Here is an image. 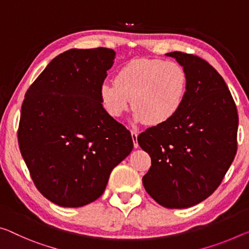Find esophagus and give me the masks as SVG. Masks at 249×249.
Instances as JSON below:
<instances>
[{"mask_svg":"<svg viewBox=\"0 0 249 249\" xmlns=\"http://www.w3.org/2000/svg\"><path fill=\"white\" fill-rule=\"evenodd\" d=\"M131 134H132V139L134 142V147L137 148L139 147V143H137V136H139V133H137L136 131H131Z\"/></svg>","mask_w":249,"mask_h":249,"instance_id":"1","label":"esophagus"}]
</instances>
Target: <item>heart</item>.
<instances>
[{
  "label": "heart",
  "instance_id": "heart-1",
  "mask_svg": "<svg viewBox=\"0 0 249 249\" xmlns=\"http://www.w3.org/2000/svg\"><path fill=\"white\" fill-rule=\"evenodd\" d=\"M188 76L179 63L135 58L121 66L114 80L100 86V101L109 116L121 118L131 106L133 121L159 126L171 122L183 107Z\"/></svg>",
  "mask_w": 249,
  "mask_h": 249
}]
</instances>
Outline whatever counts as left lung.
<instances>
[{"instance_id":"obj_1","label":"left lung","mask_w":249,"mask_h":249,"mask_svg":"<svg viewBox=\"0 0 249 249\" xmlns=\"http://www.w3.org/2000/svg\"><path fill=\"white\" fill-rule=\"evenodd\" d=\"M166 55L186 71L188 92L171 122L137 137L152 159L143 185L161 206L187 208L222 183L237 152L238 115L226 83L212 65L193 54Z\"/></svg>"}]
</instances>
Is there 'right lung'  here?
Segmentation results:
<instances>
[{
    "mask_svg": "<svg viewBox=\"0 0 249 249\" xmlns=\"http://www.w3.org/2000/svg\"><path fill=\"white\" fill-rule=\"evenodd\" d=\"M112 49H72L49 63L27 89L18 145L35 186L62 207H82L105 191L133 149L131 132L105 112L100 86Z\"/></svg>",
    "mask_w": 249,
    "mask_h": 249,
    "instance_id": "obj_1",
    "label": "right lung"
}]
</instances>
